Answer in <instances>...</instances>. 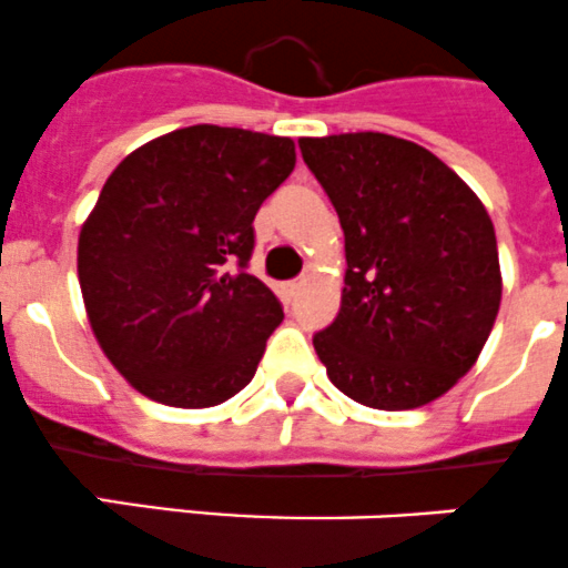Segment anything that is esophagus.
Segmentation results:
<instances>
[{"instance_id": "34e87169", "label": "esophagus", "mask_w": 568, "mask_h": 568, "mask_svg": "<svg viewBox=\"0 0 568 568\" xmlns=\"http://www.w3.org/2000/svg\"><path fill=\"white\" fill-rule=\"evenodd\" d=\"M305 288V277H300V280H291V283H285V300H296V296H300V291Z\"/></svg>"}]
</instances>
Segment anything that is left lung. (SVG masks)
<instances>
[{
	"label": "left lung",
	"mask_w": 568,
	"mask_h": 568,
	"mask_svg": "<svg viewBox=\"0 0 568 568\" xmlns=\"http://www.w3.org/2000/svg\"><path fill=\"white\" fill-rule=\"evenodd\" d=\"M300 150L344 230L341 311L313 335L327 377L377 410L438 399L475 366L503 300L486 207L405 138L344 132Z\"/></svg>",
	"instance_id": "obj_1"
}]
</instances>
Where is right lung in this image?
Instances as JSON below:
<instances>
[{"instance_id":"add662e5","label":"right lung","mask_w":568,"mask_h":568,"mask_svg":"<svg viewBox=\"0 0 568 568\" xmlns=\"http://www.w3.org/2000/svg\"><path fill=\"white\" fill-rule=\"evenodd\" d=\"M291 138L194 124L124 158L77 244L88 322L126 383L172 407L239 394L283 322L246 272L255 213L294 172Z\"/></svg>"}]
</instances>
